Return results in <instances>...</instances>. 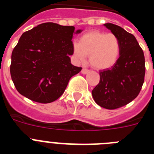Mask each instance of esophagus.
I'll list each match as a JSON object with an SVG mask.
<instances>
[{
  "label": "esophagus",
  "instance_id": "esophagus-1",
  "mask_svg": "<svg viewBox=\"0 0 154 154\" xmlns=\"http://www.w3.org/2000/svg\"><path fill=\"white\" fill-rule=\"evenodd\" d=\"M89 72V69H85V68H83V69H82V71H81V72L82 73V74H87V73Z\"/></svg>",
  "mask_w": 154,
  "mask_h": 154
}]
</instances>
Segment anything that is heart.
Returning <instances> with one entry per match:
<instances>
[{"label": "heart", "mask_w": 154, "mask_h": 154, "mask_svg": "<svg viewBox=\"0 0 154 154\" xmlns=\"http://www.w3.org/2000/svg\"><path fill=\"white\" fill-rule=\"evenodd\" d=\"M121 44L119 38L112 33L91 31L80 38L79 43L73 44V55L84 62L89 56V62L96 69H107L118 62Z\"/></svg>", "instance_id": "b5f03b06"}]
</instances>
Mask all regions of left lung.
<instances>
[{
  "instance_id": "1",
  "label": "left lung",
  "mask_w": 154,
  "mask_h": 154,
  "mask_svg": "<svg viewBox=\"0 0 154 154\" xmlns=\"http://www.w3.org/2000/svg\"><path fill=\"white\" fill-rule=\"evenodd\" d=\"M119 38V60L111 69L99 72L100 79L92 91L96 103L107 109L123 107L137 97L144 82L145 58L136 38L116 24H104Z\"/></svg>"
}]
</instances>
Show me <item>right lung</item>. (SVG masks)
<instances>
[{
  "label": "right lung",
  "mask_w": 154,
  "mask_h": 154,
  "mask_svg": "<svg viewBox=\"0 0 154 154\" xmlns=\"http://www.w3.org/2000/svg\"><path fill=\"white\" fill-rule=\"evenodd\" d=\"M73 26L43 23L22 34L11 55L10 72L16 89L32 101L49 103L65 92L81 67L71 64Z\"/></svg>",
  "instance_id": "obj_1"
}]
</instances>
